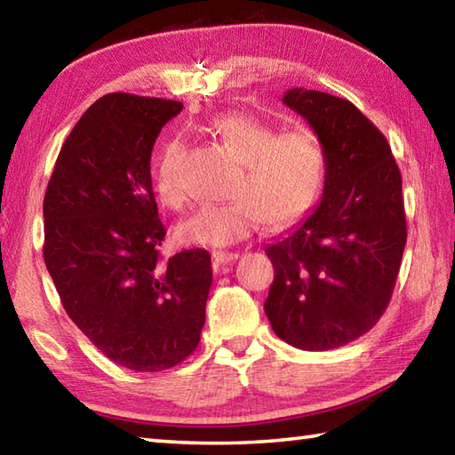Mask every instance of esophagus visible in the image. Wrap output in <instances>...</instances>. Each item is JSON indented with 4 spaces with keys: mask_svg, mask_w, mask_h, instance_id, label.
<instances>
[{
    "mask_svg": "<svg viewBox=\"0 0 455 455\" xmlns=\"http://www.w3.org/2000/svg\"><path fill=\"white\" fill-rule=\"evenodd\" d=\"M238 259L236 252L228 251H214L212 252V268L214 271H228V267Z\"/></svg>",
    "mask_w": 455,
    "mask_h": 455,
    "instance_id": "obj_1",
    "label": "esophagus"
}]
</instances>
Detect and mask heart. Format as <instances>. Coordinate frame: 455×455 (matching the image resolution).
<instances>
[{"label":"heart","instance_id":"obj_1","mask_svg":"<svg viewBox=\"0 0 455 455\" xmlns=\"http://www.w3.org/2000/svg\"><path fill=\"white\" fill-rule=\"evenodd\" d=\"M211 132L230 156L241 163V174L225 204L200 206L179 222L174 236L187 246H230L259 228L283 230L313 211L325 187L327 158L311 130H283L246 112H228L211 122ZM182 146L168 140L152 166V187L164 206L182 204Z\"/></svg>","mask_w":455,"mask_h":455}]
</instances>
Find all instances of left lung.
Wrapping results in <instances>:
<instances>
[{"label":"left lung","instance_id":"obj_1","mask_svg":"<svg viewBox=\"0 0 455 455\" xmlns=\"http://www.w3.org/2000/svg\"><path fill=\"white\" fill-rule=\"evenodd\" d=\"M327 158L323 200L265 252L271 327L292 347L327 351L365 335L387 309L407 241L402 172L389 142L349 100L292 88Z\"/></svg>","mask_w":455,"mask_h":455}]
</instances>
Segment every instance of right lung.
Listing matches in <instances>:
<instances>
[{
    "instance_id": "1",
    "label": "right lung",
    "mask_w": 455,
    "mask_h": 455,
    "mask_svg": "<svg viewBox=\"0 0 455 455\" xmlns=\"http://www.w3.org/2000/svg\"><path fill=\"white\" fill-rule=\"evenodd\" d=\"M180 110L174 100L102 96L66 138L44 196V260L68 317L132 371L182 363L204 327L211 255L160 257L166 228L150 179L152 146Z\"/></svg>"
}]
</instances>
